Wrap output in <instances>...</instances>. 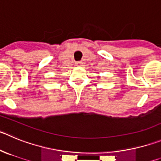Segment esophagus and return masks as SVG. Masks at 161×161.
<instances>
[{"label":"esophagus","instance_id":"esophagus-1","mask_svg":"<svg viewBox=\"0 0 161 161\" xmlns=\"http://www.w3.org/2000/svg\"><path fill=\"white\" fill-rule=\"evenodd\" d=\"M75 64H76V66H82V62H81V61H79V62H76V63H75Z\"/></svg>","mask_w":161,"mask_h":161}]
</instances>
